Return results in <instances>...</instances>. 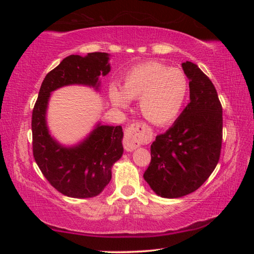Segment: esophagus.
Segmentation results:
<instances>
[{"mask_svg": "<svg viewBox=\"0 0 254 254\" xmlns=\"http://www.w3.org/2000/svg\"><path fill=\"white\" fill-rule=\"evenodd\" d=\"M151 139V132L142 122H135L124 132L123 147L127 151H133L140 144H143Z\"/></svg>", "mask_w": 254, "mask_h": 254, "instance_id": "1", "label": "esophagus"}]
</instances>
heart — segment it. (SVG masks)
I'll return each mask as SVG.
<instances>
[{"instance_id":"heart-1","label":"heart","mask_w":254,"mask_h":254,"mask_svg":"<svg viewBox=\"0 0 254 254\" xmlns=\"http://www.w3.org/2000/svg\"><path fill=\"white\" fill-rule=\"evenodd\" d=\"M188 93V79L179 68L158 62L140 64L123 77L122 88L111 85L112 104L127 107L130 100L140 98L143 117L154 124H166L177 117Z\"/></svg>"}]
</instances>
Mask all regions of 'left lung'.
<instances>
[{"instance_id": "left-lung-1", "label": "left lung", "mask_w": 254, "mask_h": 254, "mask_svg": "<svg viewBox=\"0 0 254 254\" xmlns=\"http://www.w3.org/2000/svg\"><path fill=\"white\" fill-rule=\"evenodd\" d=\"M189 101L173 127L157 135L144 180L157 195L178 198L198 189L216 167L222 149V105L212 81L196 64L183 63Z\"/></svg>"}]
</instances>
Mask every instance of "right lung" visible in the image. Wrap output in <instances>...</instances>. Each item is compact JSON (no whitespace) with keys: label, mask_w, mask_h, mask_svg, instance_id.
Here are the masks:
<instances>
[{"label":"right lung","mask_w":254,"mask_h":254,"mask_svg":"<svg viewBox=\"0 0 254 254\" xmlns=\"http://www.w3.org/2000/svg\"><path fill=\"white\" fill-rule=\"evenodd\" d=\"M109 54L70 55L42 81L32 111L33 157L54 188L72 198H89L103 191L112 178V166L123 154L122 127L98 123L84 141L64 147L50 135L46 113L51 92L68 85L100 87V76L110 72Z\"/></svg>","instance_id":"add662e5"}]
</instances>
